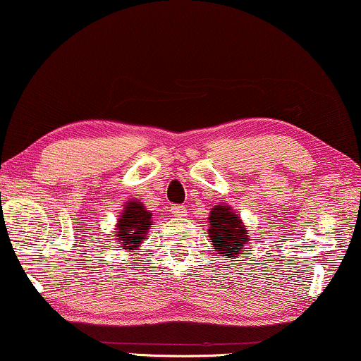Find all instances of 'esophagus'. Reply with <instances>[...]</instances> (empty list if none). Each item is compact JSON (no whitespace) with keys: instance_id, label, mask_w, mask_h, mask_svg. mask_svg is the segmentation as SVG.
<instances>
[{"instance_id":"esophagus-1","label":"esophagus","mask_w":361,"mask_h":361,"mask_svg":"<svg viewBox=\"0 0 361 361\" xmlns=\"http://www.w3.org/2000/svg\"><path fill=\"white\" fill-rule=\"evenodd\" d=\"M172 214L176 216H184L187 214V207L185 205H174L172 207Z\"/></svg>"}]
</instances>
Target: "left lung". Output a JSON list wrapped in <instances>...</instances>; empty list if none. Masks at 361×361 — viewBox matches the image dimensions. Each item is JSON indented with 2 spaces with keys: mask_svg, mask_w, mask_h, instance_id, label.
Returning a JSON list of instances; mask_svg holds the SVG:
<instances>
[{
  "mask_svg": "<svg viewBox=\"0 0 361 361\" xmlns=\"http://www.w3.org/2000/svg\"><path fill=\"white\" fill-rule=\"evenodd\" d=\"M209 235L214 241L215 250L225 258H236L243 253V246L248 243L246 233L240 216L231 212L230 207L216 205L210 212Z\"/></svg>",
  "mask_w": 361,
  "mask_h": 361,
  "instance_id": "8db88e82",
  "label": "left lung"
}]
</instances>
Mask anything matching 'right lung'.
Returning <instances> with one entry per match:
<instances>
[{
	"label": "right lung",
	"mask_w": 361,
	"mask_h": 361,
	"mask_svg": "<svg viewBox=\"0 0 361 361\" xmlns=\"http://www.w3.org/2000/svg\"><path fill=\"white\" fill-rule=\"evenodd\" d=\"M151 225V214L142 207L141 202L130 200L125 205L121 219L118 220L116 236L121 241L123 248L133 250L142 243L146 231Z\"/></svg>",
	"instance_id": "right-lung-1"
}]
</instances>
